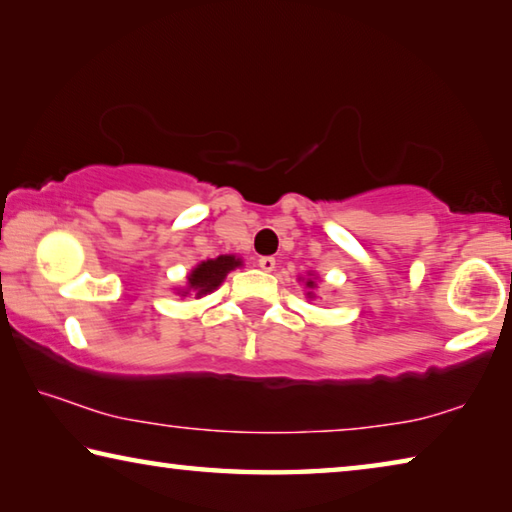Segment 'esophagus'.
I'll list each match as a JSON object with an SVG mask.
<instances>
[{
  "label": "esophagus",
  "instance_id": "1",
  "mask_svg": "<svg viewBox=\"0 0 512 512\" xmlns=\"http://www.w3.org/2000/svg\"><path fill=\"white\" fill-rule=\"evenodd\" d=\"M259 268H262V271H266V273H271V271H275V257H271V255H264V257H259Z\"/></svg>",
  "mask_w": 512,
  "mask_h": 512
}]
</instances>
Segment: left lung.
<instances>
[{
    "instance_id": "1",
    "label": "left lung",
    "mask_w": 512,
    "mask_h": 512,
    "mask_svg": "<svg viewBox=\"0 0 512 512\" xmlns=\"http://www.w3.org/2000/svg\"><path fill=\"white\" fill-rule=\"evenodd\" d=\"M307 287H314V282H311V280H309V282H307Z\"/></svg>"
}]
</instances>
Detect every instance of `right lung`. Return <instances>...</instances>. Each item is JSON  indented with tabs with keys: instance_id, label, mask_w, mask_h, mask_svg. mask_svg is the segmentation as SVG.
Masks as SVG:
<instances>
[{
	"instance_id": "add662e5",
	"label": "right lung",
	"mask_w": 512,
	"mask_h": 512,
	"mask_svg": "<svg viewBox=\"0 0 512 512\" xmlns=\"http://www.w3.org/2000/svg\"><path fill=\"white\" fill-rule=\"evenodd\" d=\"M241 262L232 255H221L216 259H207V262L198 264L192 275H189V289L196 291V296L214 291L223 282V277L228 275L232 268H237Z\"/></svg>"
}]
</instances>
